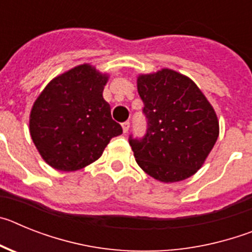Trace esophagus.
I'll return each instance as SVG.
<instances>
[{
    "label": "esophagus",
    "mask_w": 252,
    "mask_h": 252,
    "mask_svg": "<svg viewBox=\"0 0 252 252\" xmlns=\"http://www.w3.org/2000/svg\"><path fill=\"white\" fill-rule=\"evenodd\" d=\"M128 128H130V122H128V121L124 122V124H122V130H124V132L127 133Z\"/></svg>",
    "instance_id": "obj_1"
}]
</instances>
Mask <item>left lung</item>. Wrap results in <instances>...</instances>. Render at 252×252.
Instances as JSON below:
<instances>
[{
    "label": "left lung",
    "mask_w": 252,
    "mask_h": 252,
    "mask_svg": "<svg viewBox=\"0 0 252 252\" xmlns=\"http://www.w3.org/2000/svg\"><path fill=\"white\" fill-rule=\"evenodd\" d=\"M137 92L148 128L128 142L139 166L164 183L192 177L217 141L213 107L192 79L171 69L140 75Z\"/></svg>",
    "instance_id": "1"
}]
</instances>
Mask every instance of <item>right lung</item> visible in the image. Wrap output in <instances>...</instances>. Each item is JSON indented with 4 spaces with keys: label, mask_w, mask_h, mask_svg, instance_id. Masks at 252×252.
<instances>
[{
    "label": "right lung",
    "mask_w": 252,
    "mask_h": 252,
    "mask_svg": "<svg viewBox=\"0 0 252 252\" xmlns=\"http://www.w3.org/2000/svg\"><path fill=\"white\" fill-rule=\"evenodd\" d=\"M107 78L88 64L78 65L54 78L35 101L31 139L54 169L74 171L90 165L122 133L102 95Z\"/></svg>",
    "instance_id": "1"
}]
</instances>
